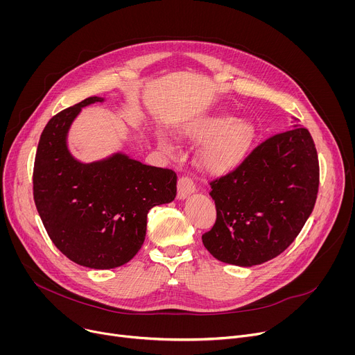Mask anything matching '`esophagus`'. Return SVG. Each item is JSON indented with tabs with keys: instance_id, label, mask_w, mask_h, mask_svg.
Wrapping results in <instances>:
<instances>
[{
	"instance_id": "obj_1",
	"label": "esophagus",
	"mask_w": 355,
	"mask_h": 355,
	"mask_svg": "<svg viewBox=\"0 0 355 355\" xmlns=\"http://www.w3.org/2000/svg\"><path fill=\"white\" fill-rule=\"evenodd\" d=\"M195 191V184L193 181L187 177V175H181L178 180V198H187L189 193H192Z\"/></svg>"
}]
</instances>
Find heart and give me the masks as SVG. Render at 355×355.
Instances as JSON below:
<instances>
[{"instance_id": "b5f03b06", "label": "heart", "mask_w": 355, "mask_h": 355, "mask_svg": "<svg viewBox=\"0 0 355 355\" xmlns=\"http://www.w3.org/2000/svg\"><path fill=\"white\" fill-rule=\"evenodd\" d=\"M187 141L202 144L199 163L207 171L223 174L234 168L244 157L252 137V128L244 121H236L230 116H211L195 121L182 130ZM163 150L175 155L177 148L166 136H159Z\"/></svg>"}]
</instances>
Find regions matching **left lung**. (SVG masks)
<instances>
[{
	"mask_svg": "<svg viewBox=\"0 0 355 355\" xmlns=\"http://www.w3.org/2000/svg\"><path fill=\"white\" fill-rule=\"evenodd\" d=\"M209 185L216 220L202 234V243L219 261L240 267L263 264L289 247L315 208V141L300 126L277 133Z\"/></svg>",
	"mask_w": 355,
	"mask_h": 355,
	"instance_id": "1",
	"label": "left lung"
}]
</instances>
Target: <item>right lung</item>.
Listing matches in <instances>:
<instances>
[{"label": "right lung", "instance_id": "1", "mask_svg": "<svg viewBox=\"0 0 355 355\" xmlns=\"http://www.w3.org/2000/svg\"><path fill=\"white\" fill-rule=\"evenodd\" d=\"M101 101L88 96L47 122L35 157L33 199L50 240L69 260L110 270L136 256L148 211L175 198L177 174L121 153L77 162L66 143L69 128L83 107Z\"/></svg>", "mask_w": 355, "mask_h": 355}]
</instances>
